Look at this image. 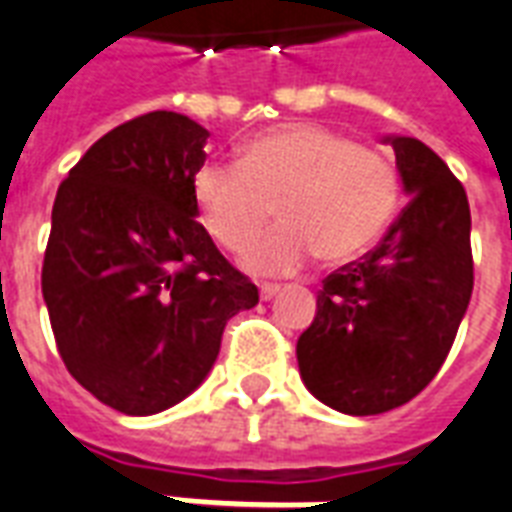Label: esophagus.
I'll return each instance as SVG.
<instances>
[{
  "instance_id": "obj_1",
  "label": "esophagus",
  "mask_w": 512,
  "mask_h": 512,
  "mask_svg": "<svg viewBox=\"0 0 512 512\" xmlns=\"http://www.w3.org/2000/svg\"><path fill=\"white\" fill-rule=\"evenodd\" d=\"M279 290H282L279 284H260V298L271 300L273 295H279Z\"/></svg>"
}]
</instances>
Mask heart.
Here are the masks:
<instances>
[{
  "instance_id": "heart-1",
  "label": "heart",
  "mask_w": 512,
  "mask_h": 512,
  "mask_svg": "<svg viewBox=\"0 0 512 512\" xmlns=\"http://www.w3.org/2000/svg\"><path fill=\"white\" fill-rule=\"evenodd\" d=\"M201 222L239 255L271 222L282 225L244 257L252 273L292 276L322 255L349 263L368 252L400 204V174L384 155L317 123H287L252 136L236 163H204L193 174Z\"/></svg>"
}]
</instances>
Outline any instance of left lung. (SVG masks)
<instances>
[{
  "label": "left lung",
  "instance_id": "left-lung-1",
  "mask_svg": "<svg viewBox=\"0 0 512 512\" xmlns=\"http://www.w3.org/2000/svg\"><path fill=\"white\" fill-rule=\"evenodd\" d=\"M411 201L373 252L330 273L298 338L308 392L349 416L405 405L438 376L473 295L470 204L427 144L389 136Z\"/></svg>",
  "mask_w": 512,
  "mask_h": 512
}]
</instances>
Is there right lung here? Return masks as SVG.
I'll return each instance as SVG.
<instances>
[{
  "instance_id": "add662e5",
  "label": "right lung",
  "mask_w": 512,
  "mask_h": 512,
  "mask_svg": "<svg viewBox=\"0 0 512 512\" xmlns=\"http://www.w3.org/2000/svg\"><path fill=\"white\" fill-rule=\"evenodd\" d=\"M206 139L187 115L147 112L101 136L56 193L42 298L58 354L128 416L195 392L228 319L260 300L195 220Z\"/></svg>"
}]
</instances>
